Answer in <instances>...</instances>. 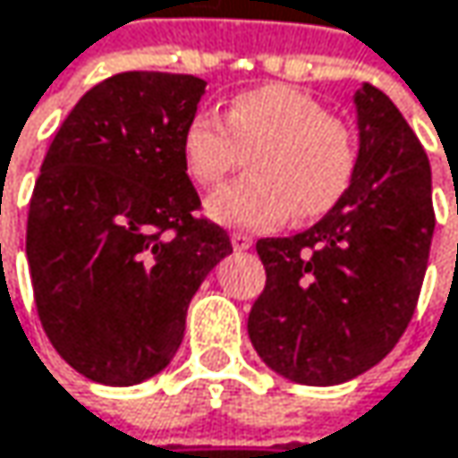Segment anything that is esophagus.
Masks as SVG:
<instances>
[{"label": "esophagus", "mask_w": 458, "mask_h": 458, "mask_svg": "<svg viewBox=\"0 0 458 458\" xmlns=\"http://www.w3.org/2000/svg\"><path fill=\"white\" fill-rule=\"evenodd\" d=\"M231 244H233L236 252H247V250H252L255 242H252L250 233H233V236H231Z\"/></svg>", "instance_id": "esophagus-1"}]
</instances>
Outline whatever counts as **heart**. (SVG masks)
Returning a JSON list of instances; mask_svg holds the SVG:
<instances>
[{
  "label": "heart",
  "instance_id": "heart-1",
  "mask_svg": "<svg viewBox=\"0 0 458 458\" xmlns=\"http://www.w3.org/2000/svg\"><path fill=\"white\" fill-rule=\"evenodd\" d=\"M250 155L252 176L222 187L206 214L239 231H266L327 214L349 190L354 131L309 93L293 85H263L239 93L225 112H195L182 133V160L200 187L219 184Z\"/></svg>",
  "mask_w": 458,
  "mask_h": 458
}]
</instances>
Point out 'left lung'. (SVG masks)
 <instances>
[{
    "label": "left lung",
    "instance_id": "left-lung-1",
    "mask_svg": "<svg viewBox=\"0 0 458 458\" xmlns=\"http://www.w3.org/2000/svg\"><path fill=\"white\" fill-rule=\"evenodd\" d=\"M360 152L344 198L303 233L260 239L266 290L250 341L279 376L335 386L378 365L403 338L435 233L427 152L386 93H354Z\"/></svg>",
    "mask_w": 458,
    "mask_h": 458
}]
</instances>
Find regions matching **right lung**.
I'll use <instances>...</instances> for the list:
<instances>
[{
	"label": "right lung",
	"mask_w": 458,
	"mask_h": 458,
	"mask_svg": "<svg viewBox=\"0 0 458 458\" xmlns=\"http://www.w3.org/2000/svg\"><path fill=\"white\" fill-rule=\"evenodd\" d=\"M206 82L123 72L61 123L29 203L26 258L53 349L85 378L133 386L160 373L208 271L233 252L182 160Z\"/></svg>",
	"instance_id": "obj_1"
}]
</instances>
